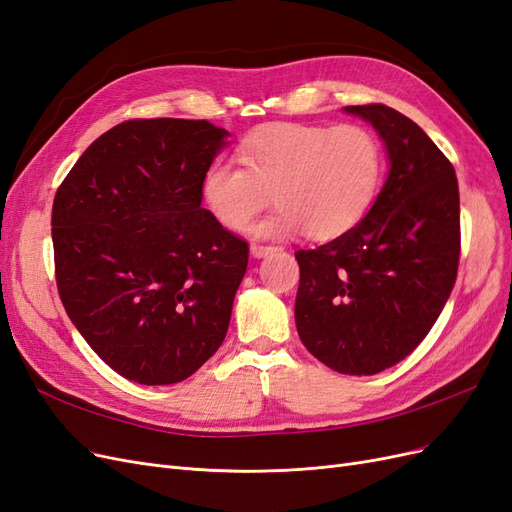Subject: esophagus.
Segmentation results:
<instances>
[{
	"label": "esophagus",
	"mask_w": 512,
	"mask_h": 512,
	"mask_svg": "<svg viewBox=\"0 0 512 512\" xmlns=\"http://www.w3.org/2000/svg\"><path fill=\"white\" fill-rule=\"evenodd\" d=\"M277 250H280V247H273V245H260V243H254V245L250 247V252H252V256H254V258H265V256H269V254L277 252Z\"/></svg>",
	"instance_id": "34e87169"
}]
</instances>
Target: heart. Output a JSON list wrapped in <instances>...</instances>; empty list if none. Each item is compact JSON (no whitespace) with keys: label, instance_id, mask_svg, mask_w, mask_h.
Returning <instances> with one entry per match:
<instances>
[{"label":"heart","instance_id":"obj_1","mask_svg":"<svg viewBox=\"0 0 512 512\" xmlns=\"http://www.w3.org/2000/svg\"><path fill=\"white\" fill-rule=\"evenodd\" d=\"M239 162H213L200 196L222 226L241 230L273 194L280 209L254 226L258 237H342L365 218L382 175L378 138L356 123H271L245 138Z\"/></svg>","mask_w":512,"mask_h":512}]
</instances>
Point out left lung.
<instances>
[{
	"label": "left lung",
	"mask_w": 512,
	"mask_h": 512,
	"mask_svg": "<svg viewBox=\"0 0 512 512\" xmlns=\"http://www.w3.org/2000/svg\"><path fill=\"white\" fill-rule=\"evenodd\" d=\"M389 156L374 207L346 235L294 254V322L327 367L371 376L404 361L438 320L457 280L459 185L453 164L412 119L384 104L346 106Z\"/></svg>",
	"instance_id": "1"
}]
</instances>
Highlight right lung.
<instances>
[{
	"label": "right lung",
	"mask_w": 512,
	"mask_h": 512,
	"mask_svg": "<svg viewBox=\"0 0 512 512\" xmlns=\"http://www.w3.org/2000/svg\"><path fill=\"white\" fill-rule=\"evenodd\" d=\"M228 136L205 119L123 121L55 194L61 303L132 382L190 378L226 337L250 250L200 207V181Z\"/></svg>",
	"instance_id": "1"
}]
</instances>
